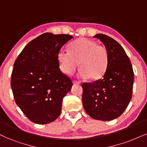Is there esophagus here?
<instances>
[{"label":"esophagus","mask_w":147,"mask_h":147,"mask_svg":"<svg viewBox=\"0 0 147 147\" xmlns=\"http://www.w3.org/2000/svg\"><path fill=\"white\" fill-rule=\"evenodd\" d=\"M73 83H74V84H80V82H78V81H76V80H73Z\"/></svg>","instance_id":"1"}]
</instances>
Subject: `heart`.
<instances>
[{
	"label": "heart",
	"mask_w": 147,
	"mask_h": 147,
	"mask_svg": "<svg viewBox=\"0 0 147 147\" xmlns=\"http://www.w3.org/2000/svg\"><path fill=\"white\" fill-rule=\"evenodd\" d=\"M57 59L65 74H74L78 66L80 77L97 80L104 75L109 63V53L106 47L95 41L80 37L69 45V50L61 49Z\"/></svg>",
	"instance_id": "heart-1"
}]
</instances>
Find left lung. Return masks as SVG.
<instances>
[{
    "label": "left lung",
    "mask_w": 147,
    "mask_h": 147,
    "mask_svg": "<svg viewBox=\"0 0 147 147\" xmlns=\"http://www.w3.org/2000/svg\"><path fill=\"white\" fill-rule=\"evenodd\" d=\"M94 37L100 39L107 48L109 63L102 78L82 84V104L93 119L111 121L120 117L129 105L134 74L129 57L117 41L103 34Z\"/></svg>",
    "instance_id": "left-lung-1"
}]
</instances>
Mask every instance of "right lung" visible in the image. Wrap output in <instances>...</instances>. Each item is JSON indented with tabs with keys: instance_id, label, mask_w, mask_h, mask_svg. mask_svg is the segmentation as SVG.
Wrapping results in <instances>:
<instances>
[{
	"instance_id": "obj_1",
	"label": "right lung",
	"mask_w": 147,
	"mask_h": 147,
	"mask_svg": "<svg viewBox=\"0 0 147 147\" xmlns=\"http://www.w3.org/2000/svg\"><path fill=\"white\" fill-rule=\"evenodd\" d=\"M72 38L43 33L28 43L14 63L11 78L14 99L35 123H50L61 114L63 99L72 81L60 69L57 54Z\"/></svg>"
}]
</instances>
